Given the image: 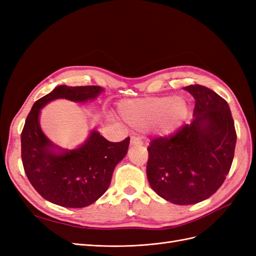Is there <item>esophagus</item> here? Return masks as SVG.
I'll return each mask as SVG.
<instances>
[{
  "label": "esophagus",
  "mask_w": 256,
  "mask_h": 256,
  "mask_svg": "<svg viewBox=\"0 0 256 256\" xmlns=\"http://www.w3.org/2000/svg\"><path fill=\"white\" fill-rule=\"evenodd\" d=\"M130 144L131 145H142L143 142H142V140L138 136H132L130 138Z\"/></svg>",
  "instance_id": "obj_1"
}]
</instances>
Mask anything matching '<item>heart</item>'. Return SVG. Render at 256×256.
Instances as JSON below:
<instances>
[{"instance_id":"heart-1","label":"heart","mask_w":256,"mask_h":256,"mask_svg":"<svg viewBox=\"0 0 256 256\" xmlns=\"http://www.w3.org/2000/svg\"><path fill=\"white\" fill-rule=\"evenodd\" d=\"M118 112L134 128L150 127L161 134H171L187 118L188 104L180 97L136 98L120 102Z\"/></svg>"}]
</instances>
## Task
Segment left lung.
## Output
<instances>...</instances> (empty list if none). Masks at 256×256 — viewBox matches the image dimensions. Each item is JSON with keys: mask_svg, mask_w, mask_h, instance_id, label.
I'll use <instances>...</instances> for the list:
<instances>
[{"mask_svg": "<svg viewBox=\"0 0 256 256\" xmlns=\"http://www.w3.org/2000/svg\"><path fill=\"white\" fill-rule=\"evenodd\" d=\"M196 99L194 118L150 141L146 173L152 190L178 205L200 203L218 190L234 159L237 134L228 102L200 84L184 88Z\"/></svg>", "mask_w": 256, "mask_h": 256, "instance_id": "left-lung-1", "label": "left lung"}]
</instances>
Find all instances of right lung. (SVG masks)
<instances>
[{"label": "right lung", "instance_id": "right-lung-1", "mask_svg": "<svg viewBox=\"0 0 256 256\" xmlns=\"http://www.w3.org/2000/svg\"><path fill=\"white\" fill-rule=\"evenodd\" d=\"M102 88L97 85H60L32 106L21 132V158L28 180L49 202L63 207L81 208L97 200L109 188L116 164L126 156L130 138L110 142L92 131L79 148L56 154L54 145L42 134L38 115L51 100L66 98L86 102Z\"/></svg>", "mask_w": 256, "mask_h": 256}]
</instances>
